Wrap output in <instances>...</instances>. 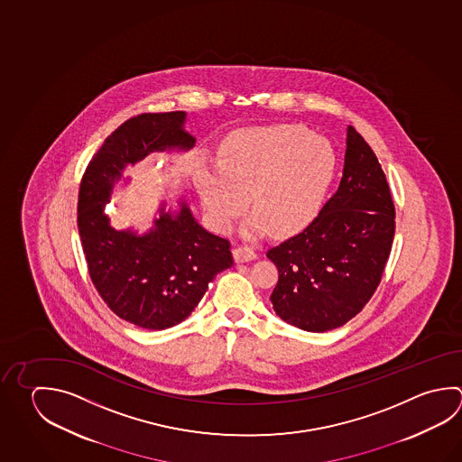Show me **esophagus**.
I'll return each instance as SVG.
<instances>
[{
	"label": "esophagus",
	"instance_id": "34e87169",
	"mask_svg": "<svg viewBox=\"0 0 462 462\" xmlns=\"http://www.w3.org/2000/svg\"><path fill=\"white\" fill-rule=\"evenodd\" d=\"M233 255H235L236 262H249L257 257V254L254 252V249L247 247V245L236 247L235 251H233Z\"/></svg>",
	"mask_w": 462,
	"mask_h": 462
}]
</instances>
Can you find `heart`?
<instances>
[{
    "instance_id": "heart-1",
    "label": "heart",
    "mask_w": 462,
    "mask_h": 462,
    "mask_svg": "<svg viewBox=\"0 0 462 462\" xmlns=\"http://www.w3.org/2000/svg\"><path fill=\"white\" fill-rule=\"evenodd\" d=\"M330 143L298 125L243 128L221 143L218 168L200 164L195 187L211 223L219 231L233 226L247 201L245 236L269 227L294 235L319 215L336 176Z\"/></svg>"
}]
</instances>
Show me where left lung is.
Instances as JSON below:
<instances>
[{"label": "left lung", "mask_w": 462, "mask_h": 462, "mask_svg": "<svg viewBox=\"0 0 462 462\" xmlns=\"http://www.w3.org/2000/svg\"><path fill=\"white\" fill-rule=\"evenodd\" d=\"M394 219L386 174L348 126L338 190L302 233L267 252L278 269L270 296L278 316L308 332H328L355 318L381 282Z\"/></svg>", "instance_id": "1"}]
</instances>
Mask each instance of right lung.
I'll use <instances>...</instances> for the list:
<instances>
[{
    "instance_id": "right-lung-1",
    "label": "right lung",
    "mask_w": 462,
    "mask_h": 462,
    "mask_svg": "<svg viewBox=\"0 0 462 462\" xmlns=\"http://www.w3.org/2000/svg\"><path fill=\"white\" fill-rule=\"evenodd\" d=\"M184 124L182 110L128 118L89 161L78 195V231L97 293L120 319L148 330L187 319L213 278L233 265L229 241L203 229L184 200L174 213L162 201L144 235L110 226L104 211L128 164L193 148Z\"/></svg>"
}]
</instances>
